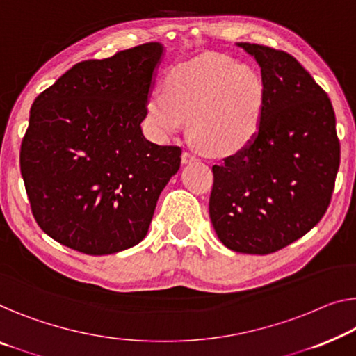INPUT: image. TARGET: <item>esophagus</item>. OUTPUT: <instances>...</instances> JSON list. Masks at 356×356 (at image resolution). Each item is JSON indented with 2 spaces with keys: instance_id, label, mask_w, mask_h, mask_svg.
Wrapping results in <instances>:
<instances>
[{
  "instance_id": "obj_1",
  "label": "esophagus",
  "mask_w": 356,
  "mask_h": 356,
  "mask_svg": "<svg viewBox=\"0 0 356 356\" xmlns=\"http://www.w3.org/2000/svg\"><path fill=\"white\" fill-rule=\"evenodd\" d=\"M198 160V156L195 155V153H192V152H184L182 153V161L184 163H192V161H196Z\"/></svg>"
}]
</instances>
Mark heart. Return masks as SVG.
<instances>
[{"label":"heart","mask_w":356,"mask_h":356,"mask_svg":"<svg viewBox=\"0 0 356 356\" xmlns=\"http://www.w3.org/2000/svg\"><path fill=\"white\" fill-rule=\"evenodd\" d=\"M265 100L262 78L225 56L204 54L169 72L164 91L147 99L145 121L156 139L185 127L216 155L240 152L257 134Z\"/></svg>","instance_id":"heart-1"}]
</instances>
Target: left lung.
I'll return each mask as SVG.
<instances>
[{
  "label": "left lung",
  "instance_id": "left-lung-1",
  "mask_svg": "<svg viewBox=\"0 0 356 356\" xmlns=\"http://www.w3.org/2000/svg\"><path fill=\"white\" fill-rule=\"evenodd\" d=\"M261 67L265 100L249 144L212 166L209 216L236 252L272 254L309 233L330 208L341 163L327 94L288 52L238 42Z\"/></svg>",
  "mask_w": 356,
  "mask_h": 356
}]
</instances>
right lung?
I'll use <instances>...</instances> for the list:
<instances>
[{"label":"right lung","instance_id":"1","mask_svg":"<svg viewBox=\"0 0 356 356\" xmlns=\"http://www.w3.org/2000/svg\"><path fill=\"white\" fill-rule=\"evenodd\" d=\"M161 54L145 42L78 62L31 105L20 172L36 224L60 245L104 256L145 238L182 155L140 129Z\"/></svg>","mask_w":356,"mask_h":356}]
</instances>
